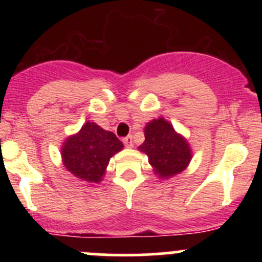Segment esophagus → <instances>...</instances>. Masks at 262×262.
Returning a JSON list of instances; mask_svg holds the SVG:
<instances>
[{"label":"esophagus","mask_w":262,"mask_h":262,"mask_svg":"<svg viewBox=\"0 0 262 262\" xmlns=\"http://www.w3.org/2000/svg\"><path fill=\"white\" fill-rule=\"evenodd\" d=\"M123 142H124V144H125V147H128V148L133 147V137L132 136L125 137V138L123 139Z\"/></svg>","instance_id":"34e87169"}]
</instances>
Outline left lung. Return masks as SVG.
I'll use <instances>...</instances> for the list:
<instances>
[{
    "instance_id": "8db88e82",
    "label": "left lung",
    "mask_w": 262,
    "mask_h": 262,
    "mask_svg": "<svg viewBox=\"0 0 262 262\" xmlns=\"http://www.w3.org/2000/svg\"><path fill=\"white\" fill-rule=\"evenodd\" d=\"M144 137L146 139L139 149L148 156V162L160 178H171L187 167L191 150L168 121L160 118L148 123Z\"/></svg>"
}]
</instances>
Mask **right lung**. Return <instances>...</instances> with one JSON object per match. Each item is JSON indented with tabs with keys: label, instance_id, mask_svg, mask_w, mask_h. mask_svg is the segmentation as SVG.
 Segmentation results:
<instances>
[{
	"label": "right lung",
	"instance_id": "obj_1",
	"mask_svg": "<svg viewBox=\"0 0 262 262\" xmlns=\"http://www.w3.org/2000/svg\"><path fill=\"white\" fill-rule=\"evenodd\" d=\"M123 147L114 133L87 121L78 134L66 141L62 148L63 163L78 179L99 182L104 176L110 158Z\"/></svg>",
	"mask_w": 262,
	"mask_h": 262
}]
</instances>
